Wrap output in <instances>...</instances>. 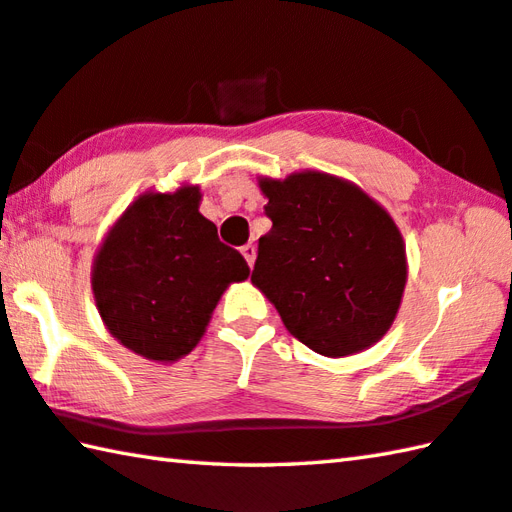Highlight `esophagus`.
Listing matches in <instances>:
<instances>
[{"label": "esophagus", "mask_w": 512, "mask_h": 512, "mask_svg": "<svg viewBox=\"0 0 512 512\" xmlns=\"http://www.w3.org/2000/svg\"><path fill=\"white\" fill-rule=\"evenodd\" d=\"M241 255H244L248 266H253L255 264V257H257V248L253 244H246L244 248H241Z\"/></svg>", "instance_id": "obj_1"}]
</instances>
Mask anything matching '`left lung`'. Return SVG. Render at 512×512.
<instances>
[{
    "instance_id": "obj_1",
    "label": "left lung",
    "mask_w": 512,
    "mask_h": 512,
    "mask_svg": "<svg viewBox=\"0 0 512 512\" xmlns=\"http://www.w3.org/2000/svg\"><path fill=\"white\" fill-rule=\"evenodd\" d=\"M273 228L250 282L284 327L315 353L353 356L385 336L407 284L405 241L392 215L342 176H259Z\"/></svg>"
}]
</instances>
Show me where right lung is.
I'll use <instances>...</instances> for the list:
<instances>
[{"label": "right lung", "instance_id": "right-lung-1", "mask_svg": "<svg viewBox=\"0 0 512 512\" xmlns=\"http://www.w3.org/2000/svg\"><path fill=\"white\" fill-rule=\"evenodd\" d=\"M201 188L147 190L102 239L91 291L107 331L145 360L176 362L199 345L221 295L250 275L199 212Z\"/></svg>", "mask_w": 512, "mask_h": 512}]
</instances>
